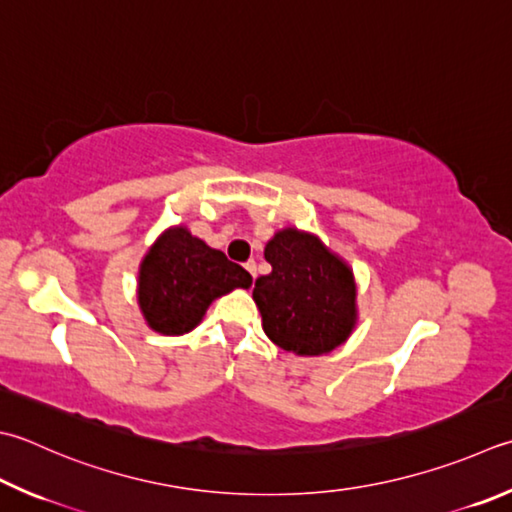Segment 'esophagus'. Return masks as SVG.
Segmentation results:
<instances>
[{"instance_id": "obj_1", "label": "esophagus", "mask_w": 512, "mask_h": 512, "mask_svg": "<svg viewBox=\"0 0 512 512\" xmlns=\"http://www.w3.org/2000/svg\"><path fill=\"white\" fill-rule=\"evenodd\" d=\"M245 269L249 274H252V278H256V260H247L245 263Z\"/></svg>"}]
</instances>
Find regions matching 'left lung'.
I'll return each instance as SVG.
<instances>
[{
    "mask_svg": "<svg viewBox=\"0 0 512 512\" xmlns=\"http://www.w3.org/2000/svg\"><path fill=\"white\" fill-rule=\"evenodd\" d=\"M272 272L256 278L254 301L263 330L298 356H321L347 341L356 325V283L343 258L296 227L265 245Z\"/></svg>",
    "mask_w": 512,
    "mask_h": 512,
    "instance_id": "left-lung-1",
    "label": "left lung"
}]
</instances>
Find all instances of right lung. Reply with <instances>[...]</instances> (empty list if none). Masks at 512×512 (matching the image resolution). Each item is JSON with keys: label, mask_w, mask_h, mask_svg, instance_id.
I'll use <instances>...</instances> for the list:
<instances>
[{"label": "right lung", "mask_w": 512, "mask_h": 512, "mask_svg": "<svg viewBox=\"0 0 512 512\" xmlns=\"http://www.w3.org/2000/svg\"><path fill=\"white\" fill-rule=\"evenodd\" d=\"M249 285L247 269L178 225L162 231L142 258L138 303L153 332L180 336L194 330L216 298Z\"/></svg>", "instance_id": "1"}]
</instances>
